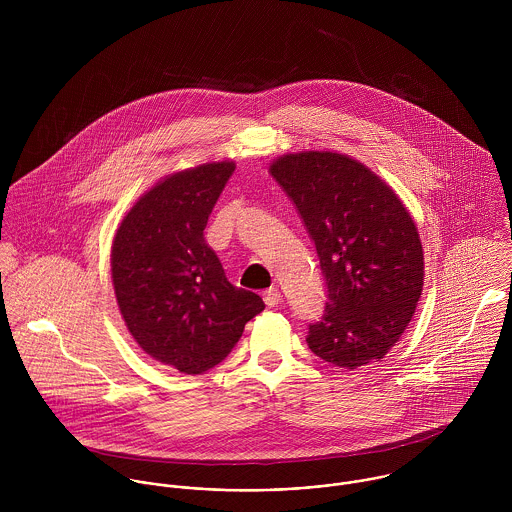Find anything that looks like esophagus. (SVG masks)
I'll return each instance as SVG.
<instances>
[{"label": "esophagus", "instance_id": "obj_1", "mask_svg": "<svg viewBox=\"0 0 512 512\" xmlns=\"http://www.w3.org/2000/svg\"><path fill=\"white\" fill-rule=\"evenodd\" d=\"M262 297H264V303H266L268 307H276V305L282 301V292H280L278 288H270V290H266V292L262 293Z\"/></svg>", "mask_w": 512, "mask_h": 512}]
</instances>
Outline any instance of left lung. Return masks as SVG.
Returning <instances> with one entry per match:
<instances>
[{"mask_svg":"<svg viewBox=\"0 0 512 512\" xmlns=\"http://www.w3.org/2000/svg\"><path fill=\"white\" fill-rule=\"evenodd\" d=\"M270 173L313 240L327 286L325 311L307 327L309 349L341 368L384 359L424 286L410 213L370 169L341 153H290Z\"/></svg>","mask_w":512,"mask_h":512,"instance_id":"1","label":"left lung"}]
</instances>
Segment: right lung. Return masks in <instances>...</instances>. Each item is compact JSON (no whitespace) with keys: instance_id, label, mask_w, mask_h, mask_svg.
Returning <instances> with one entry per match:
<instances>
[{"instance_id":"add662e5","label":"right lung","mask_w":512,"mask_h":512,"mask_svg":"<svg viewBox=\"0 0 512 512\" xmlns=\"http://www.w3.org/2000/svg\"><path fill=\"white\" fill-rule=\"evenodd\" d=\"M234 173L232 161L175 173L132 207L112 246L122 317L149 357L185 374L219 365L266 305L232 286L205 226Z\"/></svg>"}]
</instances>
